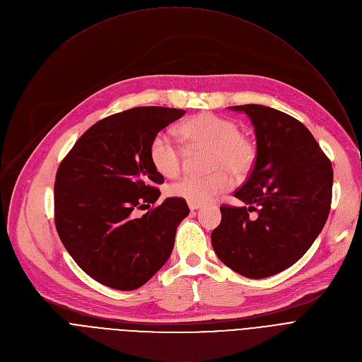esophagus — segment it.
I'll list each match as a JSON object with an SVG mask.
<instances>
[{"label": "esophagus", "mask_w": 362, "mask_h": 362, "mask_svg": "<svg viewBox=\"0 0 362 362\" xmlns=\"http://www.w3.org/2000/svg\"><path fill=\"white\" fill-rule=\"evenodd\" d=\"M202 203H193V202H189V208H190V211H197V209H200L202 208Z\"/></svg>", "instance_id": "1"}]
</instances>
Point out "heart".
Listing matches in <instances>:
<instances>
[{
	"label": "heart",
	"instance_id": "heart-1",
	"mask_svg": "<svg viewBox=\"0 0 362 362\" xmlns=\"http://www.w3.org/2000/svg\"><path fill=\"white\" fill-rule=\"evenodd\" d=\"M179 137L190 146L211 147L208 176H185L170 185L169 193L193 203H204L228 192L232 176L242 179L252 170L256 159L253 144L240 136L239 126L212 113H200L177 127ZM148 156L153 168L166 177H175L182 169V150L165 132L151 139ZM230 173L228 174L227 172Z\"/></svg>",
	"mask_w": 362,
	"mask_h": 362
}]
</instances>
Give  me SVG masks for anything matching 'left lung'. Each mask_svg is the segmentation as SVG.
<instances>
[{
  "instance_id": "1",
  "label": "left lung",
  "mask_w": 362,
  "mask_h": 362,
  "mask_svg": "<svg viewBox=\"0 0 362 362\" xmlns=\"http://www.w3.org/2000/svg\"><path fill=\"white\" fill-rule=\"evenodd\" d=\"M255 127L256 160L235 197L222 206L212 232L219 259L250 279H262L298 262L321 233L331 209L332 166L300 122L261 105L232 106ZM255 210L258 216L248 215Z\"/></svg>"
}]
</instances>
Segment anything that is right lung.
<instances>
[{
  "mask_svg": "<svg viewBox=\"0 0 362 362\" xmlns=\"http://www.w3.org/2000/svg\"><path fill=\"white\" fill-rule=\"evenodd\" d=\"M186 112L134 107L93 124L62 162L54 185L59 236L74 262L93 279L119 291L143 286L169 259L185 199L154 203L165 177L148 156L151 139Z\"/></svg>",
  "mask_w": 362,
  "mask_h": 362,
  "instance_id": "obj_1",
  "label": "right lung"
}]
</instances>
